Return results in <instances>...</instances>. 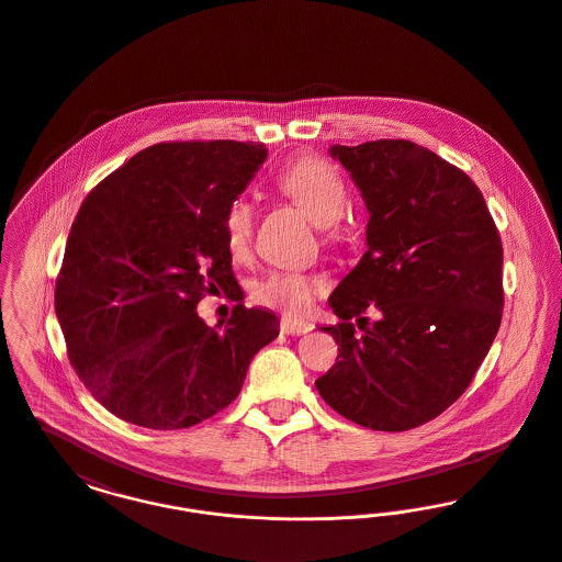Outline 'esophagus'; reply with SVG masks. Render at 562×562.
Returning <instances> with one entry per match:
<instances>
[{"mask_svg": "<svg viewBox=\"0 0 562 562\" xmlns=\"http://www.w3.org/2000/svg\"><path fill=\"white\" fill-rule=\"evenodd\" d=\"M312 328H314V326L305 321H293V318H286V316L280 321V330L286 333V335H305V333H310Z\"/></svg>", "mask_w": 562, "mask_h": 562, "instance_id": "obj_1", "label": "esophagus"}]
</instances>
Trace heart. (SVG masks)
I'll return each mask as SVG.
<instances>
[{"instance_id": "obj_1", "label": "heart", "mask_w": 562, "mask_h": 562, "mask_svg": "<svg viewBox=\"0 0 562 562\" xmlns=\"http://www.w3.org/2000/svg\"><path fill=\"white\" fill-rule=\"evenodd\" d=\"M276 186L318 225H324L328 236H337L339 216L348 200V189L341 175L328 161L314 156L299 158L278 175ZM252 225V204L246 198H236L223 214V236L234 257H241L248 250ZM322 293L324 282L321 278L296 271H271L252 289L257 303L291 316L307 314L314 299Z\"/></svg>"}]
</instances>
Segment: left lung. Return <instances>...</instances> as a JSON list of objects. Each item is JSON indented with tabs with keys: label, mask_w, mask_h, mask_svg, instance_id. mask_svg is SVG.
Here are the masks:
<instances>
[{
	"label": "left lung",
	"mask_w": 562,
	"mask_h": 562,
	"mask_svg": "<svg viewBox=\"0 0 562 562\" xmlns=\"http://www.w3.org/2000/svg\"><path fill=\"white\" fill-rule=\"evenodd\" d=\"M330 156L371 216L367 252L328 299L341 322L322 330L339 356L316 387L358 426L417 428L468 390L499 330L502 238L476 183L417 143L335 145Z\"/></svg>",
	"instance_id": "left-lung-1"
}]
</instances>
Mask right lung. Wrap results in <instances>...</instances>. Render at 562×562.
<instances>
[{
    "instance_id": "obj_1",
    "label": "right lung",
    "mask_w": 562,
    "mask_h": 562,
    "mask_svg": "<svg viewBox=\"0 0 562 562\" xmlns=\"http://www.w3.org/2000/svg\"><path fill=\"white\" fill-rule=\"evenodd\" d=\"M268 158L259 143L186 140L138 151L88 193L56 278L69 362L115 417L191 428L238 398L280 321L238 303L211 328L202 296L238 299L225 209Z\"/></svg>"
}]
</instances>
